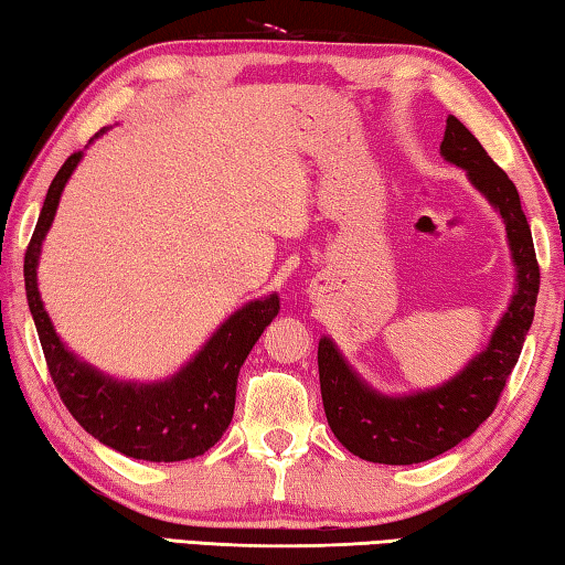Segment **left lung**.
I'll return each mask as SVG.
<instances>
[{
	"label": "left lung",
	"instance_id": "left-lung-1",
	"mask_svg": "<svg viewBox=\"0 0 565 565\" xmlns=\"http://www.w3.org/2000/svg\"><path fill=\"white\" fill-rule=\"evenodd\" d=\"M441 154L466 169L471 184L501 214L515 266V294L493 329L489 347L446 384L408 396L379 394L349 366L337 343L329 337L319 341V381L327 420L341 446L363 461L420 463L471 436L499 404L533 321L541 274L519 191L456 117L446 119Z\"/></svg>",
	"mask_w": 565,
	"mask_h": 565
}]
</instances>
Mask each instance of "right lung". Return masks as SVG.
<instances>
[{
  "instance_id": "add662e5",
  "label": "right lung",
  "mask_w": 565,
  "mask_h": 565,
  "mask_svg": "<svg viewBox=\"0 0 565 565\" xmlns=\"http://www.w3.org/2000/svg\"><path fill=\"white\" fill-rule=\"evenodd\" d=\"M82 157L84 151H74L56 171L24 254L26 301L54 386L84 431L114 451L164 463L202 456L232 424L238 369L279 313V296L269 294L234 311L179 374L157 384L111 379L76 359L56 337L50 313L44 311L36 289V264L64 184Z\"/></svg>"
}]
</instances>
